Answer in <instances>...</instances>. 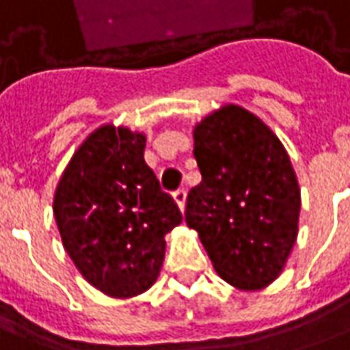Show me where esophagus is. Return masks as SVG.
<instances>
[{"label":"esophagus","mask_w":350,"mask_h":350,"mask_svg":"<svg viewBox=\"0 0 350 350\" xmlns=\"http://www.w3.org/2000/svg\"><path fill=\"white\" fill-rule=\"evenodd\" d=\"M174 200L178 202V206H180V210L185 208V189L183 187H180V189H176L174 191Z\"/></svg>","instance_id":"esophagus-1"}]
</instances>
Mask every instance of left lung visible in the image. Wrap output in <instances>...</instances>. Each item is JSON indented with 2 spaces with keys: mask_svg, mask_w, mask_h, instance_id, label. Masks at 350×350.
Listing matches in <instances>:
<instances>
[{
  "mask_svg": "<svg viewBox=\"0 0 350 350\" xmlns=\"http://www.w3.org/2000/svg\"><path fill=\"white\" fill-rule=\"evenodd\" d=\"M193 155L202 180L187 193V226L224 280L267 286L297 237L301 202L288 153L258 117L226 106L197 124Z\"/></svg>",
  "mask_w": 350,
  "mask_h": 350,
  "instance_id": "1",
  "label": "left lung"
}]
</instances>
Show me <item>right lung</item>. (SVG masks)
<instances>
[{
  "mask_svg": "<svg viewBox=\"0 0 350 350\" xmlns=\"http://www.w3.org/2000/svg\"><path fill=\"white\" fill-rule=\"evenodd\" d=\"M144 148V134L106 124L75 151L56 187L55 219L66 252L90 284L116 297L155 282L165 234L182 221Z\"/></svg>",
  "mask_w": 350,
  "mask_h": 350,
  "instance_id": "right-lung-1",
  "label": "right lung"
}]
</instances>
